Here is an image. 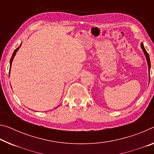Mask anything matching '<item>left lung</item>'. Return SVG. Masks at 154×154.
Masks as SVG:
<instances>
[{
  "mask_svg": "<svg viewBox=\"0 0 154 154\" xmlns=\"http://www.w3.org/2000/svg\"><path fill=\"white\" fill-rule=\"evenodd\" d=\"M140 46L141 48H142L143 51L144 52V54H145L146 59H147V64H148V69H149V80H150V68H151V63H150V59H149V54L147 52V51L145 50V47H144L143 43L140 44Z\"/></svg>",
  "mask_w": 154,
  "mask_h": 154,
  "instance_id": "obj_1",
  "label": "left lung"
}]
</instances>
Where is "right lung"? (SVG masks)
Returning <instances> with one entry per match:
<instances>
[{"mask_svg": "<svg viewBox=\"0 0 154 154\" xmlns=\"http://www.w3.org/2000/svg\"><path fill=\"white\" fill-rule=\"evenodd\" d=\"M21 45H22V44H20V45L14 51V53H13V55H12V57H11V60H10V66H9V68H10V69H11V64H12V62H13V60H14V56L16 55V53H17V51H18V49H19V48H20V47ZM9 74H10V70H9Z\"/></svg>", "mask_w": 154, "mask_h": 154, "instance_id": "add662e5", "label": "right lung"}]
</instances>
